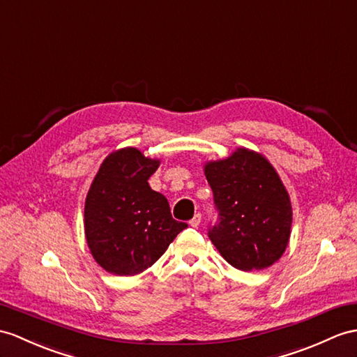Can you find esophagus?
<instances>
[{
    "mask_svg": "<svg viewBox=\"0 0 357 357\" xmlns=\"http://www.w3.org/2000/svg\"><path fill=\"white\" fill-rule=\"evenodd\" d=\"M199 222H202V213H197L192 220L189 221V224L192 225V227H198Z\"/></svg>",
    "mask_w": 357,
    "mask_h": 357,
    "instance_id": "1",
    "label": "esophagus"
}]
</instances>
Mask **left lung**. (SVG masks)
Wrapping results in <instances>:
<instances>
[{
    "label": "left lung",
    "mask_w": 357,
    "mask_h": 357,
    "mask_svg": "<svg viewBox=\"0 0 357 357\" xmlns=\"http://www.w3.org/2000/svg\"><path fill=\"white\" fill-rule=\"evenodd\" d=\"M218 222L208 238L227 262L253 271L275 264L288 247L292 225L289 194L262 154L238 149L204 165Z\"/></svg>",
    "instance_id": "left-lung-1"
}]
</instances>
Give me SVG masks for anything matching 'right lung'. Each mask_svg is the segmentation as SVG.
<instances>
[{"label":"right lung","instance_id":"obj_1","mask_svg":"<svg viewBox=\"0 0 357 357\" xmlns=\"http://www.w3.org/2000/svg\"><path fill=\"white\" fill-rule=\"evenodd\" d=\"M159 165L133 146L113 151L86 195V241L97 264L110 274L145 271L188 227L172 220L168 199L149 185Z\"/></svg>","mask_w":357,"mask_h":357}]
</instances>
